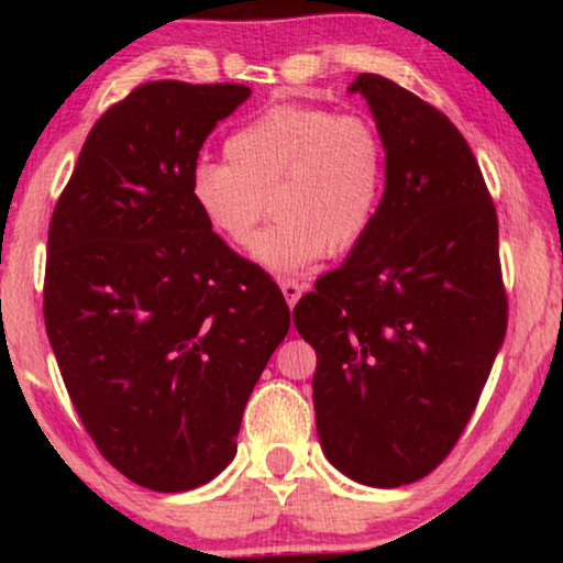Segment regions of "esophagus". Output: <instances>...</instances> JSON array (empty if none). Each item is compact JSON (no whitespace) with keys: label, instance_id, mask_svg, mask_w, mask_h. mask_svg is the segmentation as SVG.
Wrapping results in <instances>:
<instances>
[{"label":"esophagus","instance_id":"obj_1","mask_svg":"<svg viewBox=\"0 0 563 563\" xmlns=\"http://www.w3.org/2000/svg\"><path fill=\"white\" fill-rule=\"evenodd\" d=\"M279 287H282V295H284V299H287L289 307H295L299 302V297H302L305 289H307L305 284H299L295 279H282Z\"/></svg>","mask_w":563,"mask_h":563}]
</instances>
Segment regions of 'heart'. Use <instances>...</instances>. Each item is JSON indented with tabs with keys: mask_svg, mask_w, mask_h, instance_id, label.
I'll return each mask as SVG.
<instances>
[{
	"mask_svg": "<svg viewBox=\"0 0 563 563\" xmlns=\"http://www.w3.org/2000/svg\"><path fill=\"white\" fill-rule=\"evenodd\" d=\"M225 161L191 166V205L212 235L243 251L268 199L276 222L258 238L256 261L274 274H299L325 253H349L379 214L387 151L361 114L272 107L228 137Z\"/></svg>",
	"mask_w": 563,
	"mask_h": 563,
	"instance_id": "b5f03b06",
	"label": "heart"
}]
</instances>
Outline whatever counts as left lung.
Wrapping results in <instances>:
<instances>
[{"label": "left lung", "instance_id": "1", "mask_svg": "<svg viewBox=\"0 0 563 563\" xmlns=\"http://www.w3.org/2000/svg\"><path fill=\"white\" fill-rule=\"evenodd\" d=\"M387 151L379 214L345 264L295 307L318 353L322 453L368 487L428 476L472 420L507 330L497 210L456 125L361 74Z\"/></svg>", "mask_w": 563, "mask_h": 563}]
</instances>
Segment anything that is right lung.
I'll use <instances>...</instances> for the list:
<instances>
[{
  "instance_id": "right-lung-1",
  "label": "right lung",
  "mask_w": 563,
  "mask_h": 563,
  "mask_svg": "<svg viewBox=\"0 0 563 563\" xmlns=\"http://www.w3.org/2000/svg\"><path fill=\"white\" fill-rule=\"evenodd\" d=\"M243 84L148 81L95 122L48 230L43 314L68 397L130 482L187 492L235 456L289 330L279 287L212 235L189 172Z\"/></svg>"
}]
</instances>
